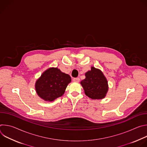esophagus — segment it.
Returning a JSON list of instances; mask_svg holds the SVG:
<instances>
[{"label":"esophagus","mask_w":147,"mask_h":147,"mask_svg":"<svg viewBox=\"0 0 147 147\" xmlns=\"http://www.w3.org/2000/svg\"><path fill=\"white\" fill-rule=\"evenodd\" d=\"M73 80V81H74V82H79V81H80V78H78V77H77V78H74Z\"/></svg>","instance_id":"obj_1"}]
</instances>
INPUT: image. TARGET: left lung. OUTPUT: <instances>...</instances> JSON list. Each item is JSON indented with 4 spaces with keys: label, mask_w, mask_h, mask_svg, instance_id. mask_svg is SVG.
I'll use <instances>...</instances> for the list:
<instances>
[{
    "label": "left lung",
    "mask_w": 147,
    "mask_h": 147,
    "mask_svg": "<svg viewBox=\"0 0 147 147\" xmlns=\"http://www.w3.org/2000/svg\"><path fill=\"white\" fill-rule=\"evenodd\" d=\"M86 78L81 84L87 96L92 99H101L105 97L108 91V81L103 73L98 69L91 67V70L85 74Z\"/></svg>",
    "instance_id": "left-lung-1"
}]
</instances>
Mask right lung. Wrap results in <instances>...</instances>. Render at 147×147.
<instances>
[{
	"label": "right lung",
	"instance_id": "obj_1",
	"mask_svg": "<svg viewBox=\"0 0 147 147\" xmlns=\"http://www.w3.org/2000/svg\"><path fill=\"white\" fill-rule=\"evenodd\" d=\"M70 76L61 72L57 67H51L45 71L35 82V90L42 99L52 102L64 94L71 82Z\"/></svg>",
	"mask_w": 147,
	"mask_h": 147
}]
</instances>
